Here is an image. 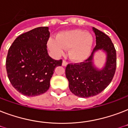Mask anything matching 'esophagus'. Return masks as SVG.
I'll return each instance as SVG.
<instances>
[{
  "mask_svg": "<svg viewBox=\"0 0 128 128\" xmlns=\"http://www.w3.org/2000/svg\"><path fill=\"white\" fill-rule=\"evenodd\" d=\"M62 66H66L67 65H68V62H66L65 60H63V61H62Z\"/></svg>",
  "mask_w": 128,
  "mask_h": 128,
  "instance_id": "1",
  "label": "esophagus"
}]
</instances>
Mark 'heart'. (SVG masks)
<instances>
[{"label": "heart", "mask_w": 128, "mask_h": 128, "mask_svg": "<svg viewBox=\"0 0 128 128\" xmlns=\"http://www.w3.org/2000/svg\"><path fill=\"white\" fill-rule=\"evenodd\" d=\"M94 38L91 33L83 30L74 29L60 32L56 40L50 39L48 46L56 55H60L64 49H69V57L74 62H82L91 54Z\"/></svg>", "instance_id": "b5f03b06"}]
</instances>
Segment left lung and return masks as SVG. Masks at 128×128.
I'll return each instance as SVG.
<instances>
[{"mask_svg":"<svg viewBox=\"0 0 128 128\" xmlns=\"http://www.w3.org/2000/svg\"><path fill=\"white\" fill-rule=\"evenodd\" d=\"M96 46L91 56L80 64H68L66 76L70 91L80 98H90L103 91L113 79L116 68V51L108 36L93 27ZM101 51L105 54L106 60L102 68L94 63V56Z\"/></svg>","mask_w":128,"mask_h":128,"instance_id":"1","label":"left lung"}]
</instances>
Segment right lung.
Wrapping results in <instances>:
<instances>
[{"mask_svg":"<svg viewBox=\"0 0 128 128\" xmlns=\"http://www.w3.org/2000/svg\"><path fill=\"white\" fill-rule=\"evenodd\" d=\"M49 28L38 27L18 36L10 47L6 60L11 84L23 95L36 96L50 88V79L62 60L50 58L47 50Z\"/></svg>","mask_w":128,"mask_h":128,"instance_id":"right-lung-1","label":"right lung"}]
</instances>
